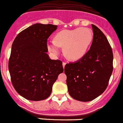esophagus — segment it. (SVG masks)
Listing matches in <instances>:
<instances>
[{
	"mask_svg": "<svg viewBox=\"0 0 123 123\" xmlns=\"http://www.w3.org/2000/svg\"><path fill=\"white\" fill-rule=\"evenodd\" d=\"M66 63L65 62H63V68H65V65H66Z\"/></svg>",
	"mask_w": 123,
	"mask_h": 123,
	"instance_id": "obj_1",
	"label": "esophagus"
}]
</instances>
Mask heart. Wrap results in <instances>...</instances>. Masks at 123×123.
Segmentation results:
<instances>
[{"mask_svg": "<svg viewBox=\"0 0 123 123\" xmlns=\"http://www.w3.org/2000/svg\"><path fill=\"white\" fill-rule=\"evenodd\" d=\"M92 40V32L87 28L65 30L58 32L54 40L48 42V48L57 55L60 52V46H63L66 57L71 60H77L85 55Z\"/></svg>", "mask_w": 123, "mask_h": 123, "instance_id": "obj_1", "label": "heart"}]
</instances>
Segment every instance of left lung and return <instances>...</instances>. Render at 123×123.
<instances>
[{"instance_id":"1","label":"left lung","mask_w":123,"mask_h":123,"mask_svg":"<svg viewBox=\"0 0 123 123\" xmlns=\"http://www.w3.org/2000/svg\"><path fill=\"white\" fill-rule=\"evenodd\" d=\"M93 36L87 53L75 62L66 64L65 73L70 95L80 101H90L107 88L113 71V52L105 35L92 25Z\"/></svg>"}]
</instances>
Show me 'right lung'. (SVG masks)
Returning a JSON list of instances; mask_svg holds the SVG:
<instances>
[{
  "label": "right lung",
  "mask_w": 123,
  "mask_h": 123,
  "mask_svg": "<svg viewBox=\"0 0 123 123\" xmlns=\"http://www.w3.org/2000/svg\"><path fill=\"white\" fill-rule=\"evenodd\" d=\"M57 26L36 23L15 38L8 62L11 80L17 93L31 101L45 100L63 72L62 62L51 60L47 40Z\"/></svg>",
  "instance_id": "right-lung-1"
}]
</instances>
